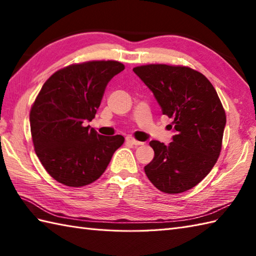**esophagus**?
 <instances>
[{"mask_svg": "<svg viewBox=\"0 0 256 256\" xmlns=\"http://www.w3.org/2000/svg\"><path fill=\"white\" fill-rule=\"evenodd\" d=\"M125 140H126L128 143H131V144H133V145H135V146H138V145H143V144H144L143 142H140V140H135V138H132V136H126V138H125Z\"/></svg>", "mask_w": 256, "mask_h": 256, "instance_id": "obj_1", "label": "esophagus"}]
</instances>
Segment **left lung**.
Wrapping results in <instances>:
<instances>
[{"label": "left lung", "instance_id": "obj_1", "mask_svg": "<svg viewBox=\"0 0 256 256\" xmlns=\"http://www.w3.org/2000/svg\"><path fill=\"white\" fill-rule=\"evenodd\" d=\"M153 92L162 113L172 118V142L150 140L154 158L144 167L154 186L166 194L192 189L208 175L220 155L226 112L214 86L202 74L182 66L146 64L133 68Z\"/></svg>", "mask_w": 256, "mask_h": 256}]
</instances>
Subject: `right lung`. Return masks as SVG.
Listing matches in <instances>:
<instances>
[{
    "label": "right lung",
    "instance_id": "add662e5",
    "mask_svg": "<svg viewBox=\"0 0 256 256\" xmlns=\"http://www.w3.org/2000/svg\"><path fill=\"white\" fill-rule=\"evenodd\" d=\"M124 64L114 60L72 64L50 76L30 108L32 143L50 175L69 187L96 182L124 143L122 135L103 136L92 121L114 76Z\"/></svg>",
    "mask_w": 256,
    "mask_h": 256
}]
</instances>
